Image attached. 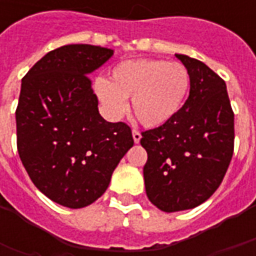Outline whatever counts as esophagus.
Returning <instances> with one entry per match:
<instances>
[{"label":"esophagus","mask_w":256,"mask_h":256,"mask_svg":"<svg viewBox=\"0 0 256 256\" xmlns=\"http://www.w3.org/2000/svg\"><path fill=\"white\" fill-rule=\"evenodd\" d=\"M133 140L136 144H138L140 141H141V133H140L138 130H136V128L133 130Z\"/></svg>","instance_id":"34e87169"}]
</instances>
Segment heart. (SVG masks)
Masks as SVG:
<instances>
[{"instance_id":"obj_1","label":"heart","mask_w":256,"mask_h":256,"mask_svg":"<svg viewBox=\"0 0 256 256\" xmlns=\"http://www.w3.org/2000/svg\"><path fill=\"white\" fill-rule=\"evenodd\" d=\"M93 89L106 116L118 120L128 112L132 97L134 115L148 128H159L174 118L185 104L190 75L177 62L138 58L112 68L111 80L97 78Z\"/></svg>"}]
</instances>
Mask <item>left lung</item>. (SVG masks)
Listing matches in <instances>:
<instances>
[{
  "label": "left lung",
  "mask_w": 256,
  "mask_h": 256,
  "mask_svg": "<svg viewBox=\"0 0 256 256\" xmlns=\"http://www.w3.org/2000/svg\"><path fill=\"white\" fill-rule=\"evenodd\" d=\"M176 58L190 75L188 100L163 126L142 133L146 196L166 212L194 208L218 189L233 155L234 115L226 84L204 63Z\"/></svg>",
  "instance_id": "8db88e82"
}]
</instances>
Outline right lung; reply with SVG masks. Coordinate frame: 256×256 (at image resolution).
Here are the masks:
<instances>
[{
	"instance_id": "1",
	"label": "right lung",
	"mask_w": 256,
	"mask_h": 256,
	"mask_svg": "<svg viewBox=\"0 0 256 256\" xmlns=\"http://www.w3.org/2000/svg\"><path fill=\"white\" fill-rule=\"evenodd\" d=\"M112 56L108 48L64 45L22 79L16 110L20 159L36 188L68 208L100 198L134 145L126 123L101 116L88 76Z\"/></svg>"
}]
</instances>
